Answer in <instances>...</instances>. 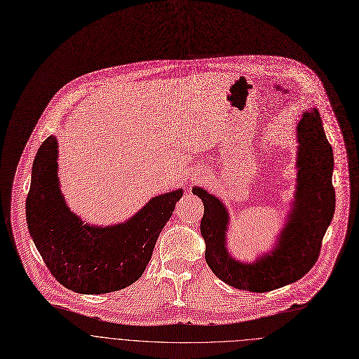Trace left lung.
Listing matches in <instances>:
<instances>
[{"label":"left lung","mask_w":359,"mask_h":359,"mask_svg":"<svg viewBox=\"0 0 359 359\" xmlns=\"http://www.w3.org/2000/svg\"><path fill=\"white\" fill-rule=\"evenodd\" d=\"M299 186L296 208L272 255L254 264L229 258L225 250L228 214L218 198L193 189L204 204L200 231L205 241V261L226 285L257 293L271 292L302 279L317 262L324 233L335 210L332 186L334 158L317 109L306 112L297 127Z\"/></svg>","instance_id":"8db88e82"}]
</instances>
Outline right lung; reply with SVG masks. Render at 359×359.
<instances>
[{
    "mask_svg": "<svg viewBox=\"0 0 359 359\" xmlns=\"http://www.w3.org/2000/svg\"><path fill=\"white\" fill-rule=\"evenodd\" d=\"M57 142L49 137L32 166L27 222L53 278L81 294L121 290L141 278L182 190L152 198L130 221L90 226L70 212L57 186Z\"/></svg>",
    "mask_w": 359,
    "mask_h": 359,
    "instance_id": "1",
    "label": "right lung"
}]
</instances>
